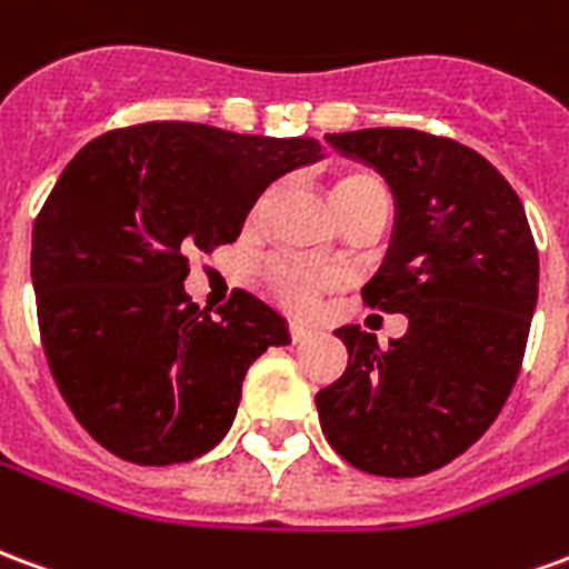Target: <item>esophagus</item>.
I'll use <instances>...</instances> for the list:
<instances>
[{"label": "esophagus", "mask_w": 569, "mask_h": 569, "mask_svg": "<svg viewBox=\"0 0 569 569\" xmlns=\"http://www.w3.org/2000/svg\"><path fill=\"white\" fill-rule=\"evenodd\" d=\"M288 333H290V342H306V339L312 336V327L300 325V321H290Z\"/></svg>", "instance_id": "esophagus-1"}]
</instances>
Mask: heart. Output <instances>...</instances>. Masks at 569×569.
<instances>
[{
  "label": "heart",
  "mask_w": 569,
  "mask_h": 569,
  "mask_svg": "<svg viewBox=\"0 0 569 569\" xmlns=\"http://www.w3.org/2000/svg\"><path fill=\"white\" fill-rule=\"evenodd\" d=\"M379 190H385V184L370 172H355V176L339 178L336 181V206L346 214V211L358 206L360 199L379 193ZM263 281H267L269 293L279 302H284L288 309L309 312L321 297V290L333 288L336 272L318 267V263H309V260H300V257H276L263 269Z\"/></svg>",
  "instance_id": "obj_1"
}]
</instances>
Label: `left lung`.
<instances>
[{
	"label": "left lung",
	"instance_id": "obj_1",
	"mask_svg": "<svg viewBox=\"0 0 569 569\" xmlns=\"http://www.w3.org/2000/svg\"><path fill=\"white\" fill-rule=\"evenodd\" d=\"M327 142L391 188V248L360 297L403 312L409 330L388 348L358 325L336 330L348 367L315 393L321 430L358 470L425 476L500 416L525 360L540 254L518 193L467 144L403 127Z\"/></svg>",
	"mask_w": 569,
	"mask_h": 569
}]
</instances>
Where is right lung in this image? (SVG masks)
<instances>
[{
    "label": "right lung",
    "mask_w": 569,
    "mask_h": 569,
    "mask_svg": "<svg viewBox=\"0 0 569 569\" xmlns=\"http://www.w3.org/2000/svg\"><path fill=\"white\" fill-rule=\"evenodd\" d=\"M318 157L315 139L181 120L120 127L74 153L32 223V288L53 381L102 449L169 467L227 437L244 372L288 346V327L244 290L218 318L199 312L190 257L236 242L269 181Z\"/></svg>",
    "instance_id": "add662e5"
}]
</instances>
